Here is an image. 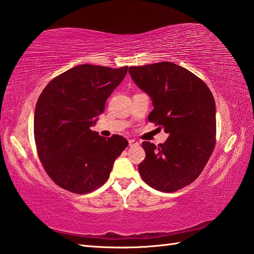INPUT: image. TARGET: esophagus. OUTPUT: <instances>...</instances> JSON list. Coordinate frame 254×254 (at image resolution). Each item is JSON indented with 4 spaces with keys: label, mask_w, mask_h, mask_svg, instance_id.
<instances>
[{
    "label": "esophagus",
    "mask_w": 254,
    "mask_h": 254,
    "mask_svg": "<svg viewBox=\"0 0 254 254\" xmlns=\"http://www.w3.org/2000/svg\"><path fill=\"white\" fill-rule=\"evenodd\" d=\"M128 143H129V146H130V148H134V146H138L139 145V142L137 141V140H134V139H129L128 140Z\"/></svg>",
    "instance_id": "esophagus-1"
}]
</instances>
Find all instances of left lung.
Masks as SVG:
<instances>
[{
    "mask_svg": "<svg viewBox=\"0 0 254 254\" xmlns=\"http://www.w3.org/2000/svg\"><path fill=\"white\" fill-rule=\"evenodd\" d=\"M129 74L152 100L149 122L168 133L157 146L142 142L140 176L152 188L174 192L194 182L210 159L216 142L215 101L203 80L172 62L129 67Z\"/></svg>",
    "mask_w": 254,
    "mask_h": 254,
    "instance_id": "obj_1",
    "label": "left lung"
}]
</instances>
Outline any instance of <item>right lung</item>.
I'll use <instances>...</instances> for the list:
<instances>
[{"instance_id": "add662e5", "label": "right lung", "mask_w": 254, "mask_h": 254, "mask_svg": "<svg viewBox=\"0 0 254 254\" xmlns=\"http://www.w3.org/2000/svg\"><path fill=\"white\" fill-rule=\"evenodd\" d=\"M127 70L82 64L55 77L41 92L33 121L37 152L61 188L78 194L98 189L128 145L120 134L106 139L91 130Z\"/></svg>"}]
</instances>
